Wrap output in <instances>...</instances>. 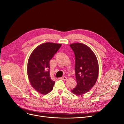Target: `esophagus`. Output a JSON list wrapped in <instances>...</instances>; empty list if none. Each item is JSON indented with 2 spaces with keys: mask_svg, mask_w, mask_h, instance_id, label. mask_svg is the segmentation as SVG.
<instances>
[{
  "mask_svg": "<svg viewBox=\"0 0 124 124\" xmlns=\"http://www.w3.org/2000/svg\"><path fill=\"white\" fill-rule=\"evenodd\" d=\"M60 79H62V80H66L67 79V77H65V76H63V77L60 78Z\"/></svg>",
  "mask_w": 124,
  "mask_h": 124,
  "instance_id": "34e87169",
  "label": "esophagus"
}]
</instances>
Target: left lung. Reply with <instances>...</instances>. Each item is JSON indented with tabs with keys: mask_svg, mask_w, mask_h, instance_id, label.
<instances>
[{
	"mask_svg": "<svg viewBox=\"0 0 124 124\" xmlns=\"http://www.w3.org/2000/svg\"><path fill=\"white\" fill-rule=\"evenodd\" d=\"M70 46L75 57V71L76 86L71 92L77 95L84 94L92 88L99 76V64L97 58L87 45L80 43L71 44Z\"/></svg>",
	"mask_w": 124,
	"mask_h": 124,
	"instance_id": "8db88e82",
	"label": "left lung"
}]
</instances>
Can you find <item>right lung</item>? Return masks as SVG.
I'll return each instance as SVG.
<instances>
[{
	"mask_svg": "<svg viewBox=\"0 0 124 124\" xmlns=\"http://www.w3.org/2000/svg\"><path fill=\"white\" fill-rule=\"evenodd\" d=\"M62 44L47 42L37 47L30 55L27 73L31 85L41 94H46L53 90L55 81L50 76L49 61Z\"/></svg>",
	"mask_w": 124,
	"mask_h": 124,
	"instance_id": "add662e5",
	"label": "right lung"
}]
</instances>
